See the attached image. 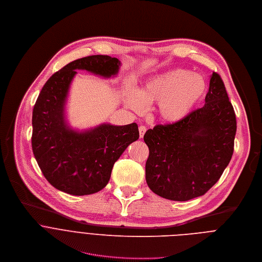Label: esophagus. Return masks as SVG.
Returning <instances> with one entry per match:
<instances>
[{"mask_svg":"<svg viewBox=\"0 0 262 262\" xmlns=\"http://www.w3.org/2000/svg\"><path fill=\"white\" fill-rule=\"evenodd\" d=\"M138 130H139V136H140V138H142L144 133H145V131H146V128L144 126H139Z\"/></svg>","mask_w":262,"mask_h":262,"instance_id":"esophagus-1","label":"esophagus"}]
</instances>
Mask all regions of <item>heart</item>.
I'll list each match as a JSON object with an SVG mask.
<instances>
[{
  "label": "heart",
  "instance_id": "obj_1",
  "mask_svg": "<svg viewBox=\"0 0 262 262\" xmlns=\"http://www.w3.org/2000/svg\"><path fill=\"white\" fill-rule=\"evenodd\" d=\"M207 85L200 74L176 69L147 80L134 94L127 93L125 102L134 110L155 103V113L165 123H178L186 119L202 100Z\"/></svg>",
  "mask_w": 262,
  "mask_h": 262
}]
</instances>
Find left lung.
Instances as JSON below:
<instances>
[{"label":"left lung","mask_w":262,"mask_h":262,"mask_svg":"<svg viewBox=\"0 0 262 262\" xmlns=\"http://www.w3.org/2000/svg\"><path fill=\"white\" fill-rule=\"evenodd\" d=\"M235 132L232 104L222 78L213 72L203 107L181 122L157 125L145 132L147 186L155 194L176 201L205 194L230 162Z\"/></svg>","instance_id":"1"}]
</instances>
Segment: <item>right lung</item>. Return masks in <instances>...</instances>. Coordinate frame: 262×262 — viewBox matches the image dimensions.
Returning <instances> with one entry per match:
<instances>
[{"mask_svg":"<svg viewBox=\"0 0 262 262\" xmlns=\"http://www.w3.org/2000/svg\"><path fill=\"white\" fill-rule=\"evenodd\" d=\"M121 62L110 56L75 60L43 85L33 110L32 148L50 185L71 195H90L102 190L111 179L116 161L139 137L138 126L101 124L84 131L70 128L65 106L75 70H86L110 78L118 74Z\"/></svg>","mask_w":262,"mask_h":262,"instance_id":"obj_1","label":"right lung"}]
</instances>
